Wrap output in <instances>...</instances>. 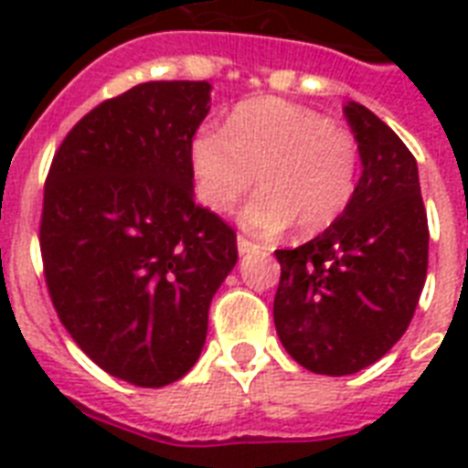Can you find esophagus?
Returning a JSON list of instances; mask_svg holds the SVG:
<instances>
[{"mask_svg": "<svg viewBox=\"0 0 468 468\" xmlns=\"http://www.w3.org/2000/svg\"><path fill=\"white\" fill-rule=\"evenodd\" d=\"M257 245L252 240H248V238H242V235H238V252L242 255H250V252H255Z\"/></svg>", "mask_w": 468, "mask_h": 468, "instance_id": "1", "label": "esophagus"}]
</instances>
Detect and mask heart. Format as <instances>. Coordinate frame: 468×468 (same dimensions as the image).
Masks as SVG:
<instances>
[{"label":"heart","instance_id":"b5f03b06","mask_svg":"<svg viewBox=\"0 0 468 468\" xmlns=\"http://www.w3.org/2000/svg\"><path fill=\"white\" fill-rule=\"evenodd\" d=\"M198 204L228 211L257 182L262 191L240 211L257 235H277L299 223L303 235L323 233L347 211L356 189L355 135L323 113L286 99L242 101L223 131L198 128L189 143Z\"/></svg>","mask_w":468,"mask_h":468}]
</instances>
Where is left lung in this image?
I'll return each instance as SVG.
<instances>
[{"label":"left lung","instance_id":"1","mask_svg":"<svg viewBox=\"0 0 468 468\" xmlns=\"http://www.w3.org/2000/svg\"><path fill=\"white\" fill-rule=\"evenodd\" d=\"M362 176L333 226L282 264L274 325L289 355L315 374L345 377L378 362L410 325L428 277V213L418 162L367 106L345 104Z\"/></svg>","mask_w":468,"mask_h":468}]
</instances>
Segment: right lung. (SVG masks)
<instances>
[{"mask_svg":"<svg viewBox=\"0 0 468 468\" xmlns=\"http://www.w3.org/2000/svg\"><path fill=\"white\" fill-rule=\"evenodd\" d=\"M208 109V82L138 84L69 131L46 179L40 255L60 323L143 388L197 364L238 262L233 228L194 201L189 143Z\"/></svg>","mask_w":468,"mask_h":468,"instance_id":"add662e5","label":"right lung"}]
</instances>
